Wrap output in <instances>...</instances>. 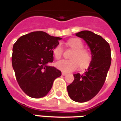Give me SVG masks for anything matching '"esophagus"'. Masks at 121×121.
Masks as SVG:
<instances>
[{"mask_svg":"<svg viewBox=\"0 0 121 121\" xmlns=\"http://www.w3.org/2000/svg\"><path fill=\"white\" fill-rule=\"evenodd\" d=\"M61 74H62V75H63V76H65L67 75V73H65V72H62V73H61Z\"/></svg>","mask_w":121,"mask_h":121,"instance_id":"34e87169","label":"esophagus"}]
</instances>
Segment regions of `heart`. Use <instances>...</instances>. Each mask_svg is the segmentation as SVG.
I'll return each mask as SVG.
<instances>
[{"mask_svg": "<svg viewBox=\"0 0 121 121\" xmlns=\"http://www.w3.org/2000/svg\"><path fill=\"white\" fill-rule=\"evenodd\" d=\"M67 45L73 49L70 60H61L55 63V66L63 72H71L77 70L80 66L81 69L87 68L92 61V55L89 51L83 48V43L79 38H72L66 43ZM63 49L60 44L53 49V56L56 60L62 56Z\"/></svg>", "mask_w": 121, "mask_h": 121, "instance_id": "1", "label": "heart"}]
</instances>
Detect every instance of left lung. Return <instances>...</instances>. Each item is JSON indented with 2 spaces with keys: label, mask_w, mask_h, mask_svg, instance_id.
Listing matches in <instances>:
<instances>
[{
  "label": "left lung",
  "mask_w": 121,
  "mask_h": 121,
  "mask_svg": "<svg viewBox=\"0 0 121 121\" xmlns=\"http://www.w3.org/2000/svg\"><path fill=\"white\" fill-rule=\"evenodd\" d=\"M75 35L85 41L92 59L84 73L73 74L74 80L67 90L73 100L85 102L94 98L104 84L111 63V48L104 39L91 31H82Z\"/></svg>",
  "instance_id": "8db88e82"
}]
</instances>
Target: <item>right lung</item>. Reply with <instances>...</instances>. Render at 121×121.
Masks as SVG:
<instances>
[{
    "mask_svg": "<svg viewBox=\"0 0 121 121\" xmlns=\"http://www.w3.org/2000/svg\"><path fill=\"white\" fill-rule=\"evenodd\" d=\"M61 39L43 31H35L22 36L14 43L12 67L18 84L29 97L45 96L54 80L61 75L60 70L47 65L53 61V49Z\"/></svg>",
    "mask_w": 121,
    "mask_h": 121,
    "instance_id": "add662e5",
    "label": "right lung"
}]
</instances>
